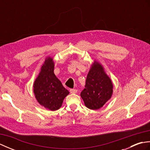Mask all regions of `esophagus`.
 <instances>
[{"label": "esophagus", "mask_w": 150, "mask_h": 150, "mask_svg": "<svg viewBox=\"0 0 150 150\" xmlns=\"http://www.w3.org/2000/svg\"><path fill=\"white\" fill-rule=\"evenodd\" d=\"M69 91L71 93H77V90L76 89H70Z\"/></svg>", "instance_id": "obj_1"}]
</instances>
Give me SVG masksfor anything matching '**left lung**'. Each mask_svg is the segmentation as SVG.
I'll return each mask as SVG.
<instances>
[{"label": "left lung", "instance_id": "left-lung-1", "mask_svg": "<svg viewBox=\"0 0 150 150\" xmlns=\"http://www.w3.org/2000/svg\"><path fill=\"white\" fill-rule=\"evenodd\" d=\"M113 88V82L104 67L94 59L87 75L85 88L81 93L85 106L93 110L100 109L112 97Z\"/></svg>", "mask_w": 150, "mask_h": 150}]
</instances>
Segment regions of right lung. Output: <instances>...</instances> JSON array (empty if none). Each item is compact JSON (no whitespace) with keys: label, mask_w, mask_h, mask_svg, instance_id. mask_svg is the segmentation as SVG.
<instances>
[{"label":"right lung","mask_w":150,"mask_h":150,"mask_svg":"<svg viewBox=\"0 0 150 150\" xmlns=\"http://www.w3.org/2000/svg\"><path fill=\"white\" fill-rule=\"evenodd\" d=\"M52 57H47L33 83V93L41 106L51 111L59 110L69 92L54 73Z\"/></svg>","instance_id":"right-lung-1"}]
</instances>
